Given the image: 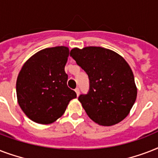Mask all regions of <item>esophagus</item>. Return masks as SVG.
Listing matches in <instances>:
<instances>
[{
    "mask_svg": "<svg viewBox=\"0 0 158 158\" xmlns=\"http://www.w3.org/2000/svg\"><path fill=\"white\" fill-rule=\"evenodd\" d=\"M74 91H75V93H76L77 96H79V88H76Z\"/></svg>",
    "mask_w": 158,
    "mask_h": 158,
    "instance_id": "1",
    "label": "esophagus"
}]
</instances>
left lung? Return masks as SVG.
<instances>
[{
	"mask_svg": "<svg viewBox=\"0 0 158 158\" xmlns=\"http://www.w3.org/2000/svg\"><path fill=\"white\" fill-rule=\"evenodd\" d=\"M70 56L89 75V93L79 97L89 117L104 126L124 120L137 98L135 77L127 61L101 47L73 48Z\"/></svg>",
	"mask_w": 158,
	"mask_h": 158,
	"instance_id": "obj_1",
	"label": "left lung"
}]
</instances>
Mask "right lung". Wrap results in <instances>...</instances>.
<instances>
[{"mask_svg": "<svg viewBox=\"0 0 158 158\" xmlns=\"http://www.w3.org/2000/svg\"><path fill=\"white\" fill-rule=\"evenodd\" d=\"M67 47L45 48L23 64L16 81L18 103L30 120L38 124L55 122L64 113L76 94L67 86L64 66Z\"/></svg>", "mask_w": 158, "mask_h": 158, "instance_id": "add662e5", "label": "right lung"}]
</instances>
